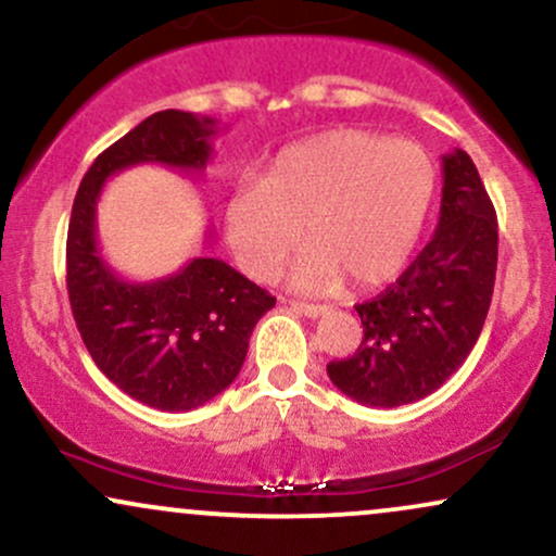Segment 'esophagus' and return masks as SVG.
Listing matches in <instances>:
<instances>
[{
	"mask_svg": "<svg viewBox=\"0 0 556 556\" xmlns=\"http://www.w3.org/2000/svg\"><path fill=\"white\" fill-rule=\"evenodd\" d=\"M292 311H298V314H303V316H308V318H318V316H324L327 314V305H314V303H295V300H292Z\"/></svg>",
	"mask_w": 556,
	"mask_h": 556,
	"instance_id": "obj_1",
	"label": "esophagus"
}]
</instances>
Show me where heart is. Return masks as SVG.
Instances as JSON below:
<instances>
[{
	"label": "heart",
	"mask_w": 556,
	"mask_h": 556,
	"mask_svg": "<svg viewBox=\"0 0 556 556\" xmlns=\"http://www.w3.org/2000/svg\"><path fill=\"white\" fill-rule=\"evenodd\" d=\"M433 193L437 167L416 140L327 130L279 151L261 182L235 185L222 225L238 266L258 282L279 271L303 229L295 290L329 292L344 279L371 290L407 264Z\"/></svg>",
	"instance_id": "b5f03b06"
}]
</instances>
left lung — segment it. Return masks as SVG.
I'll use <instances>...</instances> for the list:
<instances>
[{"label": "left lung", "instance_id": "1", "mask_svg": "<svg viewBox=\"0 0 556 556\" xmlns=\"http://www.w3.org/2000/svg\"><path fill=\"white\" fill-rule=\"evenodd\" d=\"M442 208L433 238L381 295L355 305L363 342L327 374L361 405L429 397L463 366L486 321L496 277V214L473 159L442 156Z\"/></svg>", "mask_w": 556, "mask_h": 556}]
</instances>
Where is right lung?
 Wrapping results in <instances>:
<instances>
[{"label": "right lung", "instance_id": "add662e5", "mask_svg": "<svg viewBox=\"0 0 556 556\" xmlns=\"http://www.w3.org/2000/svg\"><path fill=\"white\" fill-rule=\"evenodd\" d=\"M216 132L212 117L151 114L96 156L70 216L67 295L83 342L112 384L167 413L195 410L232 384L253 327L277 300L206 253L151 282L119 277L99 251L96 203L110 177L138 164L203 172Z\"/></svg>", "mask_w": 556, "mask_h": 556}]
</instances>
